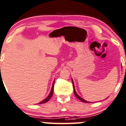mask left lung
Instances as JSON below:
<instances>
[{"label":"left lung","instance_id":"obj_1","mask_svg":"<svg viewBox=\"0 0 126 126\" xmlns=\"http://www.w3.org/2000/svg\"><path fill=\"white\" fill-rule=\"evenodd\" d=\"M72 83H73V82H72ZM73 87H74V94H75V96H76V97H77V98L79 99L80 100V101H82V102H88V101H85L84 99H82L80 97H79V96H78V95L77 94V93H76V91H75V90H74V84H73ZM90 103V102H89Z\"/></svg>","mask_w":126,"mask_h":126}]
</instances>
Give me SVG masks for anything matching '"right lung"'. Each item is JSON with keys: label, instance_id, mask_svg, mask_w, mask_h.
<instances>
[{"label": "right lung", "instance_id": "right-lung-1", "mask_svg": "<svg viewBox=\"0 0 126 126\" xmlns=\"http://www.w3.org/2000/svg\"><path fill=\"white\" fill-rule=\"evenodd\" d=\"M55 82V81H54ZM54 83H53V85H52V90H51V91H50V94H49V95L48 96V97H47L46 99H45L44 100V101H41V102H39V104H44V103H46L48 101H49V99H50V97H52V96L53 93H54Z\"/></svg>", "mask_w": 126, "mask_h": 126}]
</instances>
